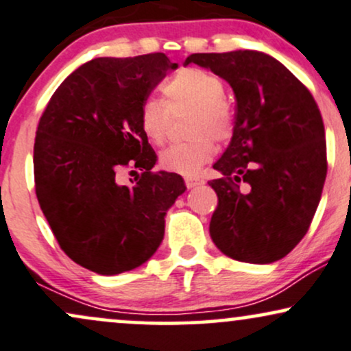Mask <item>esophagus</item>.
Masks as SVG:
<instances>
[{
    "label": "esophagus",
    "mask_w": 351,
    "mask_h": 351,
    "mask_svg": "<svg viewBox=\"0 0 351 351\" xmlns=\"http://www.w3.org/2000/svg\"><path fill=\"white\" fill-rule=\"evenodd\" d=\"M184 180H185V185H187L189 189H193V187H197V185L203 184L202 179H198V177H192V176H185Z\"/></svg>",
    "instance_id": "1"
}]
</instances>
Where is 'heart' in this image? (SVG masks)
<instances>
[{"mask_svg":"<svg viewBox=\"0 0 351 351\" xmlns=\"http://www.w3.org/2000/svg\"><path fill=\"white\" fill-rule=\"evenodd\" d=\"M162 101L148 99L140 109V128L146 140L159 146L166 140L171 114L192 109L190 141L174 143L161 153V164L169 171L192 176L215 154L216 141H226L234 130V114L224 94L223 80L203 68L177 70L161 86Z\"/></svg>","mask_w":351,"mask_h":351,"instance_id":"1","label":"heart"}]
</instances>
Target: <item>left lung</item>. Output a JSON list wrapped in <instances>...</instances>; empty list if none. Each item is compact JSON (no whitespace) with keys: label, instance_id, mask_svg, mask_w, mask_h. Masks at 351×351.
I'll return each instance as SVG.
<instances>
[{"label":"left lung","instance_id":"1","mask_svg":"<svg viewBox=\"0 0 351 351\" xmlns=\"http://www.w3.org/2000/svg\"><path fill=\"white\" fill-rule=\"evenodd\" d=\"M231 84L236 122L210 180L218 195L210 221L216 247L247 263L291 252L313 221L327 176L321 110L313 94L274 56L254 50L193 53Z\"/></svg>","mask_w":351,"mask_h":351}]
</instances>
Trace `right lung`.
<instances>
[{"label": "right lung", "mask_w": 351, "mask_h": 351, "mask_svg": "<svg viewBox=\"0 0 351 351\" xmlns=\"http://www.w3.org/2000/svg\"><path fill=\"white\" fill-rule=\"evenodd\" d=\"M176 68L164 53L90 60L58 86L38 122V205L63 252L99 275L148 261L166 211L185 192L179 174L151 171L156 153L140 128L143 102ZM133 165L142 177L120 184L116 172Z\"/></svg>", "instance_id": "add662e5"}]
</instances>
